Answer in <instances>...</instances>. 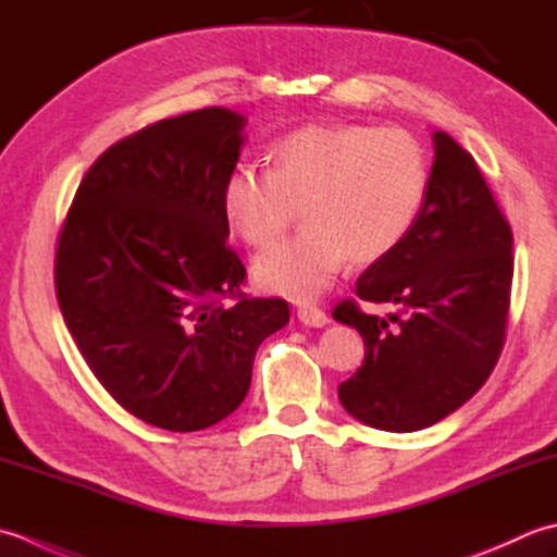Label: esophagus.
Masks as SVG:
<instances>
[{
  "label": "esophagus",
  "instance_id": "1",
  "mask_svg": "<svg viewBox=\"0 0 557 557\" xmlns=\"http://www.w3.org/2000/svg\"><path fill=\"white\" fill-rule=\"evenodd\" d=\"M298 320L305 324V326H326L329 324V317L324 310L314 308V305H302V308L298 310Z\"/></svg>",
  "mask_w": 557,
  "mask_h": 557
}]
</instances>
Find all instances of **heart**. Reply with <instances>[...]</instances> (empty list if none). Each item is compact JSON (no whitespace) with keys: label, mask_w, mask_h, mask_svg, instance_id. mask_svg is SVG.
Here are the masks:
<instances>
[{"label":"heart","mask_w":557,"mask_h":557,"mask_svg":"<svg viewBox=\"0 0 557 557\" xmlns=\"http://www.w3.org/2000/svg\"><path fill=\"white\" fill-rule=\"evenodd\" d=\"M430 185L423 144L399 127L305 124L269 146L267 170L237 165L223 185V211L243 240L269 247L300 209L302 228L255 259L257 286L312 300L346 259L392 255L418 221Z\"/></svg>","instance_id":"1"}]
</instances>
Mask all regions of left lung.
<instances>
[{
  "instance_id": "obj_1",
  "label": "left lung",
  "mask_w": 557,
  "mask_h": 557,
  "mask_svg": "<svg viewBox=\"0 0 557 557\" xmlns=\"http://www.w3.org/2000/svg\"><path fill=\"white\" fill-rule=\"evenodd\" d=\"M428 197L406 240L366 269L356 295L389 305L387 317L336 305L356 326L366 360L338 384L360 423L413 433L457 411L483 387L505 344L512 288V231L473 156L433 132Z\"/></svg>"
}]
</instances>
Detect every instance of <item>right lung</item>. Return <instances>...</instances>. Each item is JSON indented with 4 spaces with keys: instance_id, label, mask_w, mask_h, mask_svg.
<instances>
[{
    "instance_id": "obj_1",
    "label": "right lung",
    "mask_w": 557,
    "mask_h": 557,
    "mask_svg": "<svg viewBox=\"0 0 557 557\" xmlns=\"http://www.w3.org/2000/svg\"><path fill=\"white\" fill-rule=\"evenodd\" d=\"M245 117L203 108L136 132L90 165L57 243L54 288L90 372L173 433L211 428L249 392L259 344L290 320L240 293L223 185Z\"/></svg>"
}]
</instances>
